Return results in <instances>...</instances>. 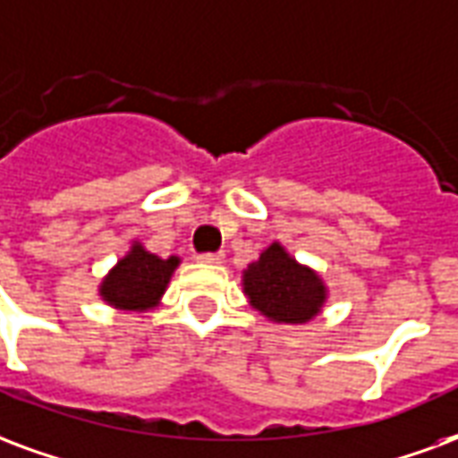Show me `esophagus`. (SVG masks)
Here are the masks:
<instances>
[{
    "label": "esophagus",
    "mask_w": 458,
    "mask_h": 458,
    "mask_svg": "<svg viewBox=\"0 0 458 458\" xmlns=\"http://www.w3.org/2000/svg\"><path fill=\"white\" fill-rule=\"evenodd\" d=\"M199 262H203V264L223 262V252H203V255H199Z\"/></svg>",
    "instance_id": "obj_1"
}]
</instances>
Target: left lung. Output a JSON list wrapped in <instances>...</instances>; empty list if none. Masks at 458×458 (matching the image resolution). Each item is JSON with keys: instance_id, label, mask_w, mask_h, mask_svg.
I'll list each match as a JSON object with an SVG mask.
<instances>
[{"instance_id": "8db88e82", "label": "left lung", "mask_w": 458, "mask_h": 458, "mask_svg": "<svg viewBox=\"0 0 458 458\" xmlns=\"http://www.w3.org/2000/svg\"><path fill=\"white\" fill-rule=\"evenodd\" d=\"M250 303L276 323H306L325 303V286L274 242L245 272Z\"/></svg>"}]
</instances>
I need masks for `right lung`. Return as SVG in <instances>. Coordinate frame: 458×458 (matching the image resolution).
<instances>
[{
  "label": "right lung",
  "instance_id": "add662e5",
  "mask_svg": "<svg viewBox=\"0 0 458 458\" xmlns=\"http://www.w3.org/2000/svg\"><path fill=\"white\" fill-rule=\"evenodd\" d=\"M177 264V257L160 259L152 252H145L140 245H133L104 279L101 296L123 310H148L160 301Z\"/></svg>",
  "mask_w": 458,
  "mask_h": 458
}]
</instances>
